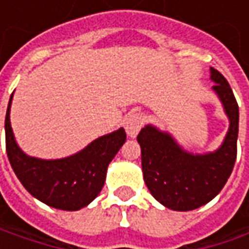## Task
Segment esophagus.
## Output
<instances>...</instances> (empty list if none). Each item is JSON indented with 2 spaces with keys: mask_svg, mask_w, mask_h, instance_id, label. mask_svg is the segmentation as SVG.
<instances>
[{
  "mask_svg": "<svg viewBox=\"0 0 249 249\" xmlns=\"http://www.w3.org/2000/svg\"><path fill=\"white\" fill-rule=\"evenodd\" d=\"M142 124H144V116L140 112H131L124 119V129H126L127 136L131 139H134L139 134Z\"/></svg>",
  "mask_w": 249,
  "mask_h": 249,
  "instance_id": "esophagus-1",
  "label": "esophagus"
}]
</instances>
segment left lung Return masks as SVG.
I'll return each mask as SVG.
<instances>
[{
	"mask_svg": "<svg viewBox=\"0 0 249 249\" xmlns=\"http://www.w3.org/2000/svg\"><path fill=\"white\" fill-rule=\"evenodd\" d=\"M212 90L229 118V130L213 152L193 154L175 137L147 124L137 136L144 181L152 196L173 211H193L212 201L225 187L237 158L238 105L223 74L211 68Z\"/></svg>",
	"mask_w": 249,
	"mask_h": 249,
	"instance_id": "obj_1",
	"label": "left lung"
}]
</instances>
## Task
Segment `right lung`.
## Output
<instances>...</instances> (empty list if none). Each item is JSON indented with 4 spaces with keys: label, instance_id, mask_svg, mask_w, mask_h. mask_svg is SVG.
<instances>
[{
    "label": "right lung",
    "instance_id": "right-lung-1",
    "mask_svg": "<svg viewBox=\"0 0 249 249\" xmlns=\"http://www.w3.org/2000/svg\"><path fill=\"white\" fill-rule=\"evenodd\" d=\"M12 98L14 94L5 116V142L16 177L34 198L45 205L62 211H79L89 205L100 194L108 165L126 141L124 129L120 127L101 136L66 158H34L24 154L15 140L9 119Z\"/></svg>",
    "mask_w": 249,
    "mask_h": 249
}]
</instances>
